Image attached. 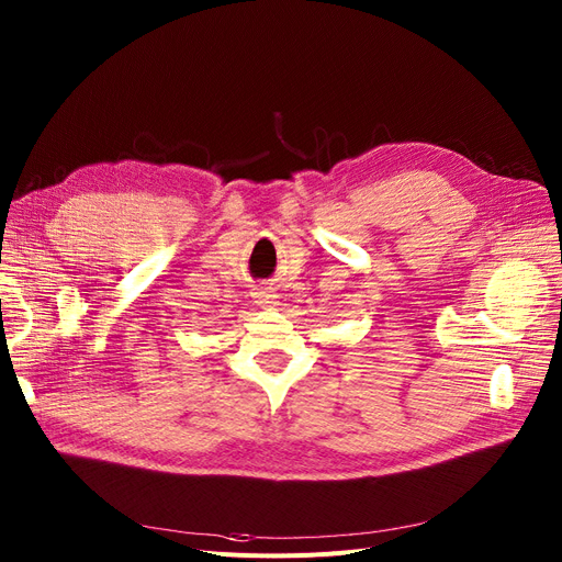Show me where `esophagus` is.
Segmentation results:
<instances>
[{
  "mask_svg": "<svg viewBox=\"0 0 562 562\" xmlns=\"http://www.w3.org/2000/svg\"><path fill=\"white\" fill-rule=\"evenodd\" d=\"M257 299H259L261 303H271V301L276 299V293H273V289H269V286H259V289H257Z\"/></svg>",
  "mask_w": 562,
  "mask_h": 562,
  "instance_id": "obj_1",
  "label": "esophagus"
}]
</instances>
